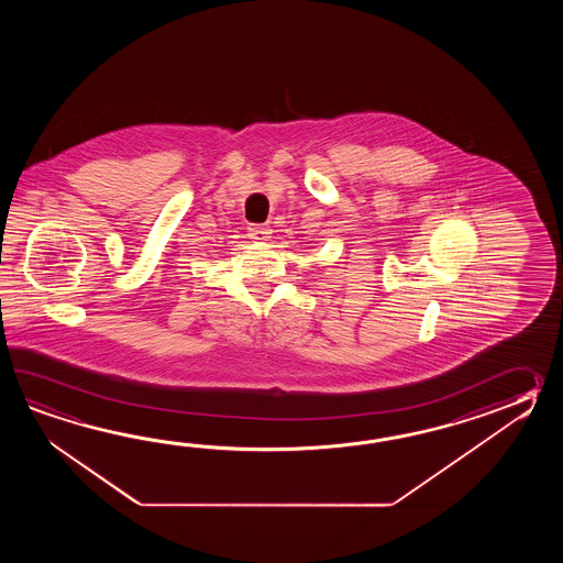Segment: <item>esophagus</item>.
Listing matches in <instances>:
<instances>
[{"label":"esophagus","instance_id":"obj_1","mask_svg":"<svg viewBox=\"0 0 563 563\" xmlns=\"http://www.w3.org/2000/svg\"><path fill=\"white\" fill-rule=\"evenodd\" d=\"M247 235L255 241H267L269 235H272V229L267 228V225H250Z\"/></svg>","mask_w":563,"mask_h":563}]
</instances>
